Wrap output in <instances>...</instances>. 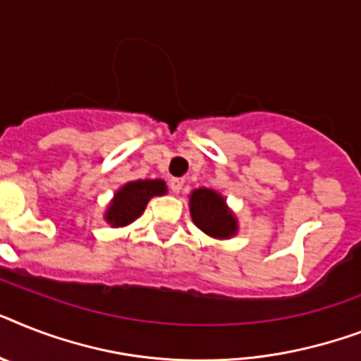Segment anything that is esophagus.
<instances>
[{
    "instance_id": "obj_1",
    "label": "esophagus",
    "mask_w": 361,
    "mask_h": 361,
    "mask_svg": "<svg viewBox=\"0 0 361 361\" xmlns=\"http://www.w3.org/2000/svg\"><path fill=\"white\" fill-rule=\"evenodd\" d=\"M183 183H185V181L181 180V178H172L169 185H171L172 192H180V190L183 189Z\"/></svg>"
}]
</instances>
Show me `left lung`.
Instances as JSON below:
<instances>
[{
	"label": "left lung",
	"mask_w": 361,
	"mask_h": 361,
	"mask_svg": "<svg viewBox=\"0 0 361 361\" xmlns=\"http://www.w3.org/2000/svg\"><path fill=\"white\" fill-rule=\"evenodd\" d=\"M190 215L196 226L216 239H226L237 230L235 219L228 211L224 198L211 189H196L190 195Z\"/></svg>",
	"instance_id": "obj_1"
}]
</instances>
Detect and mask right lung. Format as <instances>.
<instances>
[{"label": "right lung", "mask_w": 361, "mask_h": 361, "mask_svg": "<svg viewBox=\"0 0 361 361\" xmlns=\"http://www.w3.org/2000/svg\"><path fill=\"white\" fill-rule=\"evenodd\" d=\"M166 192L165 181L161 180H139L131 181L114 195L113 204L107 209V222L113 226H126L133 222L145 211L146 204L152 196H159Z\"/></svg>", "instance_id": "obj_1"}]
</instances>
